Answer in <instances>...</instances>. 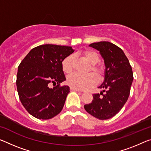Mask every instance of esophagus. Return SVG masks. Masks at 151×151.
Listing matches in <instances>:
<instances>
[{"mask_svg": "<svg viewBox=\"0 0 151 151\" xmlns=\"http://www.w3.org/2000/svg\"><path fill=\"white\" fill-rule=\"evenodd\" d=\"M70 90L71 91H78V92H81V91L79 89H76V88H73V87H70Z\"/></svg>", "mask_w": 151, "mask_h": 151, "instance_id": "esophagus-1", "label": "esophagus"}]
</instances>
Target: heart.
<instances>
[{
	"instance_id": "obj_1",
	"label": "heart",
	"mask_w": 151,
	"mask_h": 151,
	"mask_svg": "<svg viewBox=\"0 0 151 151\" xmlns=\"http://www.w3.org/2000/svg\"><path fill=\"white\" fill-rule=\"evenodd\" d=\"M83 56L88 63L92 64L91 68V70L94 72L99 78H101L104 74V68L102 66L97 64L99 60L97 52L91 50H87L83 52ZM73 62L74 56L73 55H70L63 60L62 62V69L64 73L69 74L71 73L73 70ZM93 73H88L87 75L74 73L68 76L66 83L70 87L76 89H87L97 84L98 78Z\"/></svg>"
}]
</instances>
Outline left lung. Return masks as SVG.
I'll use <instances>...</instances> for the list:
<instances>
[{
	"label": "left lung",
	"instance_id": "obj_1",
	"mask_svg": "<svg viewBox=\"0 0 151 151\" xmlns=\"http://www.w3.org/2000/svg\"><path fill=\"white\" fill-rule=\"evenodd\" d=\"M99 51L106 68L100 93L93 94L91 104L84 107L88 114L99 119L112 118L122 108L128 99L133 81L132 69L123 50L109 42L91 44Z\"/></svg>",
	"mask_w": 151,
	"mask_h": 151
}]
</instances>
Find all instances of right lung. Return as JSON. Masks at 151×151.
Returning a JSON list of instances; mask_svg holds the SVG:
<instances>
[{"label": "right lung", "mask_w": 151, "mask_h": 151, "mask_svg": "<svg viewBox=\"0 0 151 151\" xmlns=\"http://www.w3.org/2000/svg\"><path fill=\"white\" fill-rule=\"evenodd\" d=\"M74 51L70 46L41 45L31 50L20 63L16 81L19 97L35 118L51 119L63 109L70 87L60 86L66 81L62 62ZM52 83L57 85L50 88Z\"/></svg>", "instance_id": "1"}]
</instances>
